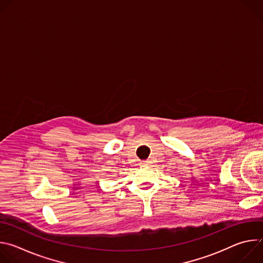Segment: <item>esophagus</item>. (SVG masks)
I'll return each instance as SVG.
<instances>
[{
    "mask_svg": "<svg viewBox=\"0 0 263 263\" xmlns=\"http://www.w3.org/2000/svg\"><path fill=\"white\" fill-rule=\"evenodd\" d=\"M140 165H141V166H146V165H148V161H146V160L141 161V162H140Z\"/></svg>",
    "mask_w": 263,
    "mask_h": 263,
    "instance_id": "obj_1",
    "label": "esophagus"
}]
</instances>
